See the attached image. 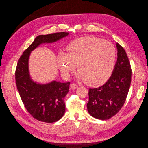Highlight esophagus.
Returning <instances> with one entry per match:
<instances>
[{"label":"esophagus","instance_id":"esophagus-1","mask_svg":"<svg viewBox=\"0 0 148 148\" xmlns=\"http://www.w3.org/2000/svg\"><path fill=\"white\" fill-rule=\"evenodd\" d=\"M71 88L72 89H76V88H78V86H77V85H76L75 84H71Z\"/></svg>","mask_w":148,"mask_h":148}]
</instances>
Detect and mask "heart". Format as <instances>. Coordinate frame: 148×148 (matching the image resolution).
<instances>
[{
  "mask_svg": "<svg viewBox=\"0 0 148 148\" xmlns=\"http://www.w3.org/2000/svg\"><path fill=\"white\" fill-rule=\"evenodd\" d=\"M66 50L67 53L61 52L57 58L58 67L65 76L73 72L76 65L77 78L88 86H101L110 78L116 60V48L110 42L82 37L72 41Z\"/></svg>",
  "mask_w": 148,
  "mask_h": 148,
  "instance_id": "1",
  "label": "heart"
}]
</instances>
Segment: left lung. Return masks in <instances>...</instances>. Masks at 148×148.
<instances>
[{
	"instance_id": "obj_1",
	"label": "left lung",
	"mask_w": 148,
	"mask_h": 148,
	"mask_svg": "<svg viewBox=\"0 0 148 148\" xmlns=\"http://www.w3.org/2000/svg\"><path fill=\"white\" fill-rule=\"evenodd\" d=\"M117 59L107 82L100 87L90 88L87 107L89 114L100 120L116 115L126 101L131 81V68L125 49L116 43Z\"/></svg>"
}]
</instances>
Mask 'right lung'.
<instances>
[{
  "mask_svg": "<svg viewBox=\"0 0 148 148\" xmlns=\"http://www.w3.org/2000/svg\"><path fill=\"white\" fill-rule=\"evenodd\" d=\"M69 34V32H62L37 36L18 61L16 70L17 90L26 109L39 121L53 123L64 116V97L69 92L70 82L52 81L47 84H40L34 82L29 70L30 54L40 45L54 43Z\"/></svg>",
  "mask_w": 148,
  "mask_h": 148,
  "instance_id": "right-lung-1",
  "label": "right lung"
}]
</instances>
